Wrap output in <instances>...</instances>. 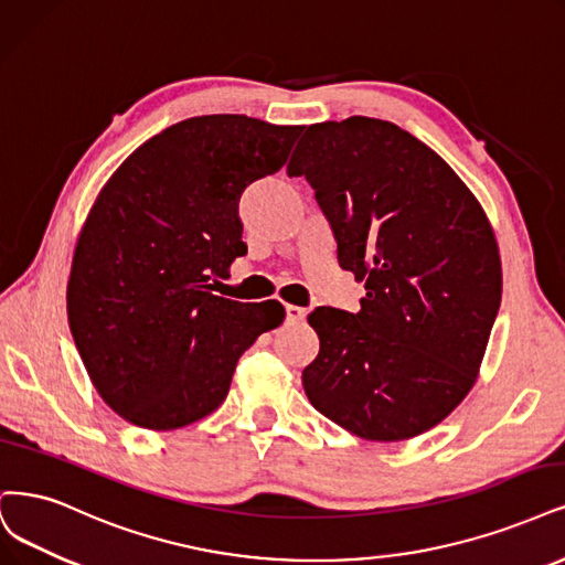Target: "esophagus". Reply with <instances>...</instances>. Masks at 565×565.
<instances>
[{
    "label": "esophagus",
    "instance_id": "34e87169",
    "mask_svg": "<svg viewBox=\"0 0 565 565\" xmlns=\"http://www.w3.org/2000/svg\"><path fill=\"white\" fill-rule=\"evenodd\" d=\"M285 318H287V322H303V318H306V308H301V306H285Z\"/></svg>",
    "mask_w": 565,
    "mask_h": 565
}]
</instances>
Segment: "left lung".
Segmentation results:
<instances>
[{"mask_svg": "<svg viewBox=\"0 0 565 565\" xmlns=\"http://www.w3.org/2000/svg\"><path fill=\"white\" fill-rule=\"evenodd\" d=\"M287 174L306 178L343 270L364 280L358 313L308 316L320 353L303 391L369 441L430 430L470 393L502 297L493 228L441 157L369 116L308 126Z\"/></svg>", "mask_w": 565, "mask_h": 565, "instance_id": "1", "label": "left lung"}]
</instances>
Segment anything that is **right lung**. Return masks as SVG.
Instances as JSON below:
<instances>
[{
    "mask_svg": "<svg viewBox=\"0 0 565 565\" xmlns=\"http://www.w3.org/2000/svg\"><path fill=\"white\" fill-rule=\"evenodd\" d=\"M301 126L193 116L153 135L111 174L74 249L67 316L95 391L121 418L178 430L226 399L278 301L212 295L243 257V191L278 172Z\"/></svg>",
    "mask_w": 565,
    "mask_h": 565,
    "instance_id": "obj_1",
    "label": "right lung"
}]
</instances>
